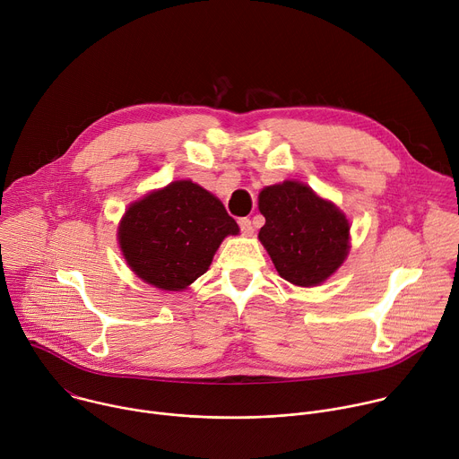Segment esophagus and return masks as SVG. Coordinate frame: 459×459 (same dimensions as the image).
<instances>
[{"label": "esophagus", "mask_w": 459, "mask_h": 459, "mask_svg": "<svg viewBox=\"0 0 459 459\" xmlns=\"http://www.w3.org/2000/svg\"><path fill=\"white\" fill-rule=\"evenodd\" d=\"M238 223H239V229H241L243 236H252L254 234V227H252V221L248 218H241Z\"/></svg>", "instance_id": "obj_1"}]
</instances>
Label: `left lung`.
<instances>
[{"mask_svg":"<svg viewBox=\"0 0 459 459\" xmlns=\"http://www.w3.org/2000/svg\"><path fill=\"white\" fill-rule=\"evenodd\" d=\"M265 216L257 238L280 276L298 287L331 278L349 254L351 225L345 214L299 181H283L259 192Z\"/></svg>","mask_w":459,"mask_h":459,"instance_id":"left-lung-1","label":"left lung"}]
</instances>
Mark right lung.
Returning a JSON list of instances; mask_svg holds the SVG:
<instances>
[{"label":"right lung","instance_id":"add662e5","mask_svg":"<svg viewBox=\"0 0 459 459\" xmlns=\"http://www.w3.org/2000/svg\"><path fill=\"white\" fill-rule=\"evenodd\" d=\"M238 232L214 194L179 179L130 205L117 241L138 278L161 290H183L209 271L221 241Z\"/></svg>","mask_w":459,"mask_h":459}]
</instances>
